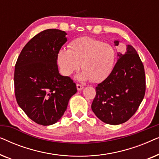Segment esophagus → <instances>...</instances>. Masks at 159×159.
Here are the masks:
<instances>
[{
  "label": "esophagus",
  "mask_w": 159,
  "mask_h": 159,
  "mask_svg": "<svg viewBox=\"0 0 159 159\" xmlns=\"http://www.w3.org/2000/svg\"><path fill=\"white\" fill-rule=\"evenodd\" d=\"M84 88V87L83 86H82L81 84H77V90L78 91H80V90H82V89Z\"/></svg>",
  "instance_id": "esophagus-1"
}]
</instances>
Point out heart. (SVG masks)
<instances>
[{"label": "heart", "mask_w": 159, "mask_h": 159, "mask_svg": "<svg viewBox=\"0 0 159 159\" xmlns=\"http://www.w3.org/2000/svg\"><path fill=\"white\" fill-rule=\"evenodd\" d=\"M116 51L111 45L90 37H81L71 41L69 50H61L58 63L62 74L69 76L79 69L82 71L77 76L79 81L92 80L100 82L105 80L114 68Z\"/></svg>", "instance_id": "obj_1"}]
</instances>
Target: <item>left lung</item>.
Here are the masks:
<instances>
[{"mask_svg": "<svg viewBox=\"0 0 159 159\" xmlns=\"http://www.w3.org/2000/svg\"><path fill=\"white\" fill-rule=\"evenodd\" d=\"M118 46L119 40H114ZM96 95L91 108L104 123L118 125L131 118L145 93L144 66L136 50L127 45L125 53H117L111 73L95 88Z\"/></svg>", "mask_w": 159, "mask_h": 159, "instance_id": "left-lung-1", "label": "left lung"}]
</instances>
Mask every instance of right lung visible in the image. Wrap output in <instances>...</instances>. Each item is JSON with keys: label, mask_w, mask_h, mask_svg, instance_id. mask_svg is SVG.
I'll use <instances>...</instances> for the list:
<instances>
[{"label": "right lung", "mask_w": 159, "mask_h": 159, "mask_svg": "<svg viewBox=\"0 0 159 159\" xmlns=\"http://www.w3.org/2000/svg\"><path fill=\"white\" fill-rule=\"evenodd\" d=\"M66 35L56 29L36 34L23 48L15 66L17 103L30 119L43 126L57 122L77 93L75 82L61 75L57 66L58 53L67 41Z\"/></svg>", "instance_id": "add662e5"}]
</instances>
